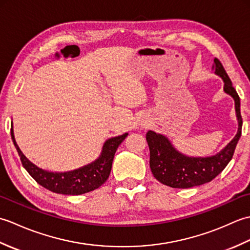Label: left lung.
Returning <instances> with one entry per match:
<instances>
[{
	"mask_svg": "<svg viewBox=\"0 0 250 250\" xmlns=\"http://www.w3.org/2000/svg\"><path fill=\"white\" fill-rule=\"evenodd\" d=\"M214 63L215 74L224 79L225 92L234 99L238 121L237 133L234 139L217 155L196 158L183 155L175 149L167 137L157 134L153 131H148L146 140L149 146V164L153 177L168 187L186 189L211 182L231 161L237 142L241 137L243 119L241 116L240 97L236 90L233 88L231 79L228 76L219 59L215 58Z\"/></svg>",
	"mask_w": 250,
	"mask_h": 250,
	"instance_id": "1",
	"label": "left lung"
}]
</instances>
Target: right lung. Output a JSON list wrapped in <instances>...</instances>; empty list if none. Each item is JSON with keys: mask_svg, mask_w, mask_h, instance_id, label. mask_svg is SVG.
I'll use <instances>...</instances> for the list:
<instances>
[{"mask_svg": "<svg viewBox=\"0 0 250 250\" xmlns=\"http://www.w3.org/2000/svg\"><path fill=\"white\" fill-rule=\"evenodd\" d=\"M10 134H12L16 149H17L18 155L20 156L21 163H22L23 167L28 171L31 176L36 180V183H39L44 188L55 193L71 195L90 192V191L101 187L107 180L117 148L128 136V133H125L120 136L111 137V139L106 141L104 143L101 156L92 163L88 164V166L70 172L54 173L37 167L35 164L25 158L15 141L13 125L12 129H10Z\"/></svg>", "mask_w": 250, "mask_h": 250, "instance_id": "obj_1", "label": "right lung"}]
</instances>
